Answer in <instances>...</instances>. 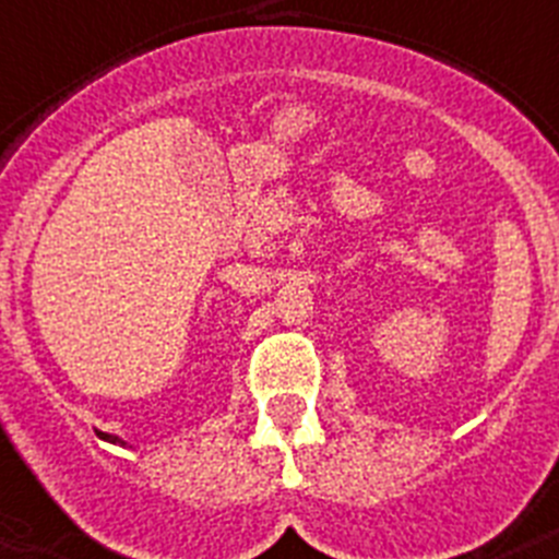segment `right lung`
<instances>
[{"mask_svg": "<svg viewBox=\"0 0 559 559\" xmlns=\"http://www.w3.org/2000/svg\"><path fill=\"white\" fill-rule=\"evenodd\" d=\"M96 435L102 440H107V443H119V447H124V440H121L119 435H107V431H98V429H96Z\"/></svg>", "mask_w": 559, "mask_h": 559, "instance_id": "add662e5", "label": "right lung"}]
</instances>
